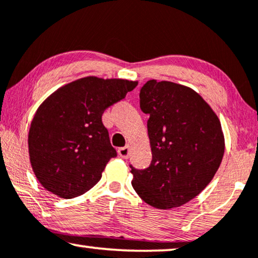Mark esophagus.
<instances>
[{
  "mask_svg": "<svg viewBox=\"0 0 258 258\" xmlns=\"http://www.w3.org/2000/svg\"><path fill=\"white\" fill-rule=\"evenodd\" d=\"M118 153H119V156L122 158V159H127V158H128V156H130V146L127 145L125 147H121V149H119Z\"/></svg>",
  "mask_w": 258,
  "mask_h": 258,
  "instance_id": "1",
  "label": "esophagus"
}]
</instances>
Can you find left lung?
<instances>
[{"mask_svg": "<svg viewBox=\"0 0 258 258\" xmlns=\"http://www.w3.org/2000/svg\"><path fill=\"white\" fill-rule=\"evenodd\" d=\"M152 161L136 170L132 186L145 203L167 210L198 196L217 172L224 154L222 125L197 92L171 81L149 80L140 89Z\"/></svg>", "mask_w": 258, "mask_h": 258, "instance_id": "obj_1", "label": "left lung"}]
</instances>
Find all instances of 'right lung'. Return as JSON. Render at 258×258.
I'll list each match as a JSON object with an SVG mask.
<instances>
[{
    "mask_svg": "<svg viewBox=\"0 0 258 258\" xmlns=\"http://www.w3.org/2000/svg\"><path fill=\"white\" fill-rule=\"evenodd\" d=\"M138 81L86 77L51 93L36 109L28 133L34 174L60 198L78 197L101 179L116 151L102 113L126 97Z\"/></svg>",
    "mask_w": 258,
    "mask_h": 258,
    "instance_id": "add662e5",
    "label": "right lung"
}]
</instances>
